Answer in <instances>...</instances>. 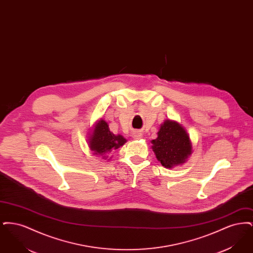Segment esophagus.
I'll list each match as a JSON object with an SVG mask.
<instances>
[{
    "mask_svg": "<svg viewBox=\"0 0 253 253\" xmlns=\"http://www.w3.org/2000/svg\"><path fill=\"white\" fill-rule=\"evenodd\" d=\"M132 137H133L134 139H139V138L142 137V134L139 133V132H134L133 135H132Z\"/></svg>",
    "mask_w": 253,
    "mask_h": 253,
    "instance_id": "1",
    "label": "esophagus"
}]
</instances>
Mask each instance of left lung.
<instances>
[{"label":"left lung","instance_id":"obj_1","mask_svg":"<svg viewBox=\"0 0 253 253\" xmlns=\"http://www.w3.org/2000/svg\"><path fill=\"white\" fill-rule=\"evenodd\" d=\"M152 144L158 161L166 168L184 163L192 153L189 134L175 121H165Z\"/></svg>","mask_w":253,"mask_h":253}]
</instances>
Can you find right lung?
I'll return each mask as SVG.
<instances>
[{
  "mask_svg": "<svg viewBox=\"0 0 253 253\" xmlns=\"http://www.w3.org/2000/svg\"><path fill=\"white\" fill-rule=\"evenodd\" d=\"M126 142L121 134H114L109 129L106 121H99L89 139V146L96 155H105L112 150H116Z\"/></svg>",
  "mask_w": 253,
  "mask_h": 253,
  "instance_id": "add662e5",
  "label": "right lung"
}]
</instances>
